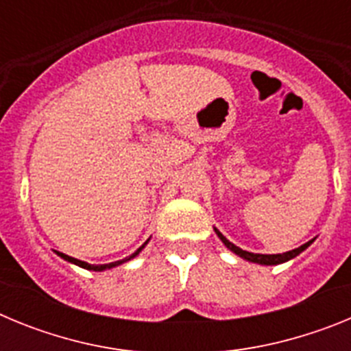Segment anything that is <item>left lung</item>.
<instances>
[{
    "instance_id": "obj_1",
    "label": "left lung",
    "mask_w": 351,
    "mask_h": 351,
    "mask_svg": "<svg viewBox=\"0 0 351 351\" xmlns=\"http://www.w3.org/2000/svg\"><path fill=\"white\" fill-rule=\"evenodd\" d=\"M214 230H216V228H214ZM216 234H218V237L221 239L223 244H225V246L228 247L230 251H234L235 255L243 256V258L247 260V262L262 263V265H278V263L288 262V260H291L293 256L299 255V253H302V251L306 250L309 244H311V243H306V244H302L300 247H295V250L287 251V253H280V255H260V253H250V251H244V250H241V247H237L235 244H232L230 241H228V239H226L225 235H223L219 230H216Z\"/></svg>"
}]
</instances>
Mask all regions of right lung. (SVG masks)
Returning a JSON list of instances; mask_svg holds the SVG:
<instances>
[{
  "mask_svg": "<svg viewBox=\"0 0 351 351\" xmlns=\"http://www.w3.org/2000/svg\"><path fill=\"white\" fill-rule=\"evenodd\" d=\"M145 246V244H144ZM144 246H141L138 247L137 251H135V253H133L132 256H128V258H125V260H119V262H112V263H105V265H89V263H86V262H82V260H77V258H73V256H68V255H64V253H60V251H58V255L60 256H63L64 260H68V262H71V263H75V265H79V267H84V269H89V271H105V269H110V267H116V265H119V263H123V262H126V260H130V258H133V256L135 255H138V251L142 250V247Z\"/></svg>",
  "mask_w": 351,
  "mask_h": 351,
  "instance_id": "right-lung-1",
  "label": "right lung"
}]
</instances>
